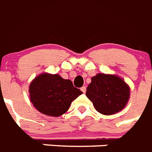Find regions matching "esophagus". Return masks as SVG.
Returning <instances> with one entry per match:
<instances>
[{
    "mask_svg": "<svg viewBox=\"0 0 152 152\" xmlns=\"http://www.w3.org/2000/svg\"><path fill=\"white\" fill-rule=\"evenodd\" d=\"M80 90L82 91H83V93H85L86 92V87H85V86H83V87L81 88Z\"/></svg>",
    "mask_w": 152,
    "mask_h": 152,
    "instance_id": "1",
    "label": "esophagus"
}]
</instances>
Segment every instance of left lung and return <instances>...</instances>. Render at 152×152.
Returning <instances> with one entry per match:
<instances>
[{"instance_id": "8db88e82", "label": "left lung", "mask_w": 152, "mask_h": 152, "mask_svg": "<svg viewBox=\"0 0 152 152\" xmlns=\"http://www.w3.org/2000/svg\"><path fill=\"white\" fill-rule=\"evenodd\" d=\"M86 96L92 102L98 112L111 115L126 106L129 99V88L118 76L99 73L91 78Z\"/></svg>"}]
</instances>
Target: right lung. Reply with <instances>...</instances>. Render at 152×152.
<instances>
[{"label":"right lung","mask_w":152,"mask_h":152,"mask_svg":"<svg viewBox=\"0 0 152 152\" xmlns=\"http://www.w3.org/2000/svg\"><path fill=\"white\" fill-rule=\"evenodd\" d=\"M30 98L35 108L46 115L58 117L68 110L72 102L82 94L70 80L59 75L43 73L32 81Z\"/></svg>","instance_id":"add662e5"}]
</instances>
